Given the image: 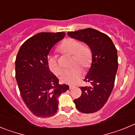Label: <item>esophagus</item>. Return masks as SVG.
<instances>
[{"mask_svg":"<svg viewBox=\"0 0 135 135\" xmlns=\"http://www.w3.org/2000/svg\"><path fill=\"white\" fill-rule=\"evenodd\" d=\"M74 88H76V86H75L70 85V90H71V89H74Z\"/></svg>","mask_w":135,"mask_h":135,"instance_id":"obj_1","label":"esophagus"}]
</instances>
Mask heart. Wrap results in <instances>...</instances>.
Segmentation results:
<instances>
[{"label":"heart","instance_id":"1","mask_svg":"<svg viewBox=\"0 0 135 135\" xmlns=\"http://www.w3.org/2000/svg\"><path fill=\"white\" fill-rule=\"evenodd\" d=\"M59 50L64 53H67L74 57L73 64H78L82 68H87L91 64L92 53L86 45H82L80 42L73 38H67L63 41L59 47ZM48 65L51 71L55 74H59L61 68L58 64L57 57L51 55L48 58ZM82 76V70L78 65L72 68L65 70L61 74V82L66 84H75Z\"/></svg>","mask_w":135,"mask_h":135}]
</instances>
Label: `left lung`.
Here are the masks:
<instances>
[{
  "mask_svg": "<svg viewBox=\"0 0 135 135\" xmlns=\"http://www.w3.org/2000/svg\"><path fill=\"white\" fill-rule=\"evenodd\" d=\"M68 34L86 44L91 51V66L84 78L91 85L81 87L82 95L74 99V103L80 112L94 113L104 106L114 88L118 66L117 49L108 35L93 28Z\"/></svg>",
  "mask_w": 135,
  "mask_h": 135,
  "instance_id": "obj_1",
  "label": "left lung"
}]
</instances>
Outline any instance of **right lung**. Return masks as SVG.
<instances>
[{"label":"right lung","mask_w":135,"mask_h":135,"mask_svg":"<svg viewBox=\"0 0 135 135\" xmlns=\"http://www.w3.org/2000/svg\"><path fill=\"white\" fill-rule=\"evenodd\" d=\"M64 32H40L20 47L15 60V78L23 102L38 117L53 116L58 109V98L69 90L59 84L51 72L48 56L53 46L65 37Z\"/></svg>","instance_id":"obj_1"}]
</instances>
